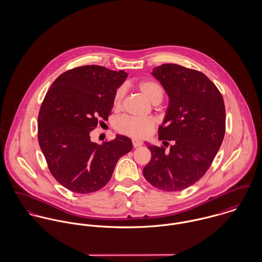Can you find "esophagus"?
Returning a JSON list of instances; mask_svg holds the SVG:
<instances>
[{"label":"esophagus","mask_w":262,"mask_h":262,"mask_svg":"<svg viewBox=\"0 0 262 262\" xmlns=\"http://www.w3.org/2000/svg\"><path fill=\"white\" fill-rule=\"evenodd\" d=\"M132 143H133L134 147H140L143 144V142L141 140H138V139H133Z\"/></svg>","instance_id":"esophagus-1"}]
</instances>
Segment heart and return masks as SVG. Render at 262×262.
I'll use <instances>...</instances> for the list:
<instances>
[{
  "mask_svg": "<svg viewBox=\"0 0 262 262\" xmlns=\"http://www.w3.org/2000/svg\"><path fill=\"white\" fill-rule=\"evenodd\" d=\"M138 90L153 104H158L162 101L163 90L161 85L151 79L140 81L137 84ZM126 90L124 86L117 89L114 95V108L120 110L123 107V102L125 98ZM155 128V120L153 118H137L131 116H125L118 119L116 123V129L119 133L135 137L144 138L149 136Z\"/></svg>",
  "mask_w": 262,
  "mask_h": 262,
  "instance_id": "obj_1",
  "label": "heart"
}]
</instances>
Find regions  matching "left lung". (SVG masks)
Instances as JSON below:
<instances>
[{"label": "left lung", "instance_id": "8db88e82", "mask_svg": "<svg viewBox=\"0 0 262 262\" xmlns=\"http://www.w3.org/2000/svg\"><path fill=\"white\" fill-rule=\"evenodd\" d=\"M169 97V105L158 129L163 146L148 145L151 159L143 176L153 187L179 191L201 180L211 166L225 135L224 100L211 79L201 72L165 63L153 70Z\"/></svg>", "mask_w": 262, "mask_h": 262}]
</instances>
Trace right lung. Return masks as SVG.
<instances>
[{
	"label": "right lung",
	"instance_id": "1",
	"mask_svg": "<svg viewBox=\"0 0 262 262\" xmlns=\"http://www.w3.org/2000/svg\"><path fill=\"white\" fill-rule=\"evenodd\" d=\"M127 75L100 66L75 68L52 82L42 102L38 142L51 174L71 191L105 187L117 161L132 150L131 139L123 135L102 145L90 136L99 122L108 120L115 92Z\"/></svg>",
	"mask_w": 262,
	"mask_h": 262
}]
</instances>
